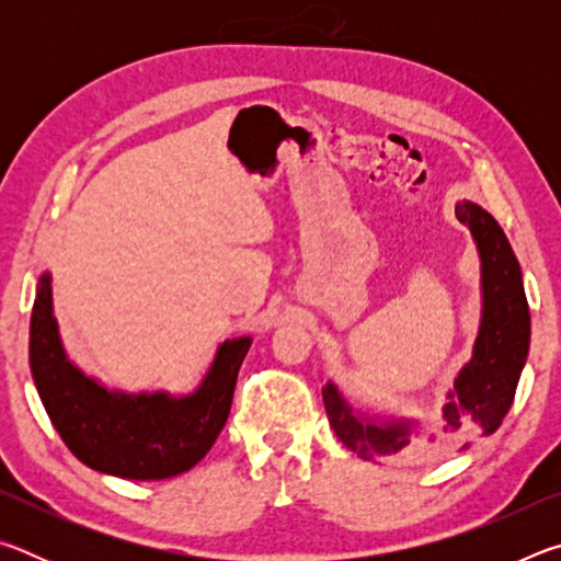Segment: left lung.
I'll use <instances>...</instances> for the list:
<instances>
[{
	"label": "left lung",
	"mask_w": 561,
	"mask_h": 561,
	"mask_svg": "<svg viewBox=\"0 0 561 561\" xmlns=\"http://www.w3.org/2000/svg\"><path fill=\"white\" fill-rule=\"evenodd\" d=\"M455 215L468 225L482 260V321L470 364L455 378L448 403L428 428L411 421H383L354 411L334 383H327L324 405L339 440L360 458L431 460L450 453L472 433L500 428L515 401L517 381L529 351V307L519 262L495 217L474 203H460Z\"/></svg>",
	"instance_id": "8db88e82"
}]
</instances>
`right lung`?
<instances>
[{
    "label": "right lung",
    "mask_w": 561,
    "mask_h": 561,
    "mask_svg": "<svg viewBox=\"0 0 561 561\" xmlns=\"http://www.w3.org/2000/svg\"><path fill=\"white\" fill-rule=\"evenodd\" d=\"M250 344V336L225 341L201 388L185 398L106 391L64 354L49 274L36 287L30 331L36 391L66 448L116 478L165 480L201 462L225 428Z\"/></svg>",
    "instance_id": "obj_1"
}]
</instances>
